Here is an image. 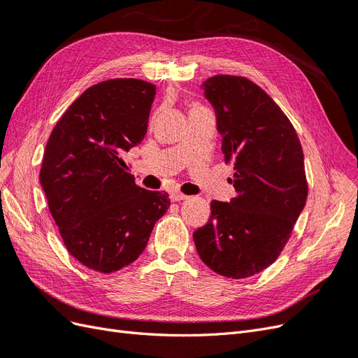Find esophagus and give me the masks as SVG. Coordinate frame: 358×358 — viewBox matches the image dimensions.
Segmentation results:
<instances>
[{"mask_svg":"<svg viewBox=\"0 0 358 358\" xmlns=\"http://www.w3.org/2000/svg\"><path fill=\"white\" fill-rule=\"evenodd\" d=\"M170 199H171V201H180V200H187L188 196H185V194H182V192H178V191H173L170 194Z\"/></svg>","mask_w":358,"mask_h":358,"instance_id":"esophagus-1","label":"esophagus"}]
</instances>
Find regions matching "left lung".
Masks as SVG:
<instances>
[{
	"mask_svg": "<svg viewBox=\"0 0 358 358\" xmlns=\"http://www.w3.org/2000/svg\"><path fill=\"white\" fill-rule=\"evenodd\" d=\"M201 88L216 115L236 197L213 200L208 224L194 231L203 263L242 279L272 264L306 204L305 157L289 119L254 82L220 74Z\"/></svg>",
	"mask_w": 358,
	"mask_h": 358,
	"instance_id": "obj_1",
	"label": "left lung"
}]
</instances>
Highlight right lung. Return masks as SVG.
<instances>
[{
	"label": "right lung",
	"mask_w": 358,
	"mask_h": 358,
	"mask_svg": "<svg viewBox=\"0 0 358 358\" xmlns=\"http://www.w3.org/2000/svg\"><path fill=\"white\" fill-rule=\"evenodd\" d=\"M155 85L112 79L86 90L48 140L40 183L67 251L112 273L143 252L170 208L167 192L136 185L122 157L142 142Z\"/></svg>",
	"instance_id": "add662e5"
}]
</instances>
